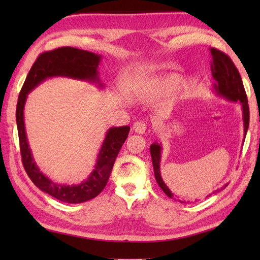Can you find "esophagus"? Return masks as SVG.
Returning a JSON list of instances; mask_svg holds the SVG:
<instances>
[{"label":"esophagus","mask_w":260,"mask_h":260,"mask_svg":"<svg viewBox=\"0 0 260 260\" xmlns=\"http://www.w3.org/2000/svg\"><path fill=\"white\" fill-rule=\"evenodd\" d=\"M146 128H147L146 123H145V121H142V120L136 121V123L133 125V129L139 134H145Z\"/></svg>","instance_id":"esophagus-1"}]
</instances>
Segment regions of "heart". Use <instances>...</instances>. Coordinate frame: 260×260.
<instances>
[{"label": "heart", "instance_id": "b5f03b06", "mask_svg": "<svg viewBox=\"0 0 260 260\" xmlns=\"http://www.w3.org/2000/svg\"><path fill=\"white\" fill-rule=\"evenodd\" d=\"M178 82H179V79L176 78V77H172V78H170V79L164 84L165 89H168V90L173 89V88H174L176 85H178Z\"/></svg>", "mask_w": 260, "mask_h": 260}]
</instances>
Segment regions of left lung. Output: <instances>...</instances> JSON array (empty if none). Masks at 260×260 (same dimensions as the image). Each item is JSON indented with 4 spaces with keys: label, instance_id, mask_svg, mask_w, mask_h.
I'll list each match as a JSON object with an SVG mask.
<instances>
[{
    "label": "left lung",
    "instance_id": "8db88e82",
    "mask_svg": "<svg viewBox=\"0 0 260 260\" xmlns=\"http://www.w3.org/2000/svg\"><path fill=\"white\" fill-rule=\"evenodd\" d=\"M213 62L211 64L212 76L215 80L214 89L217 90L219 95L233 102H240L242 105V113H244V126H245V135L247 133L248 126H249V105H248L247 93L245 90L244 84H242L241 77L238 69L230 59L228 54L218 50V49H211ZM151 156L154 168V175L159 187L169 198L174 199L175 196L170 191L167 184L164 183L159 172V159H161V146L157 143L151 145ZM227 186V184H225ZM224 189V186H223ZM217 192V191H215Z\"/></svg>",
    "mask_w": 260,
    "mask_h": 260
}]
</instances>
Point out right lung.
Listing matches in <instances>:
<instances>
[{"label":"right lung","mask_w":260,"mask_h":260,"mask_svg":"<svg viewBox=\"0 0 260 260\" xmlns=\"http://www.w3.org/2000/svg\"><path fill=\"white\" fill-rule=\"evenodd\" d=\"M101 56L73 47H61L39 54L26 76L16 104V124L22 164L26 174L39 189L67 203H81L96 198L106 186L115 159L128 136L129 127H113L108 131L98 155V161L89 178L80 185H58L46 178L33 162L26 141L23 108L26 95L48 77L67 76L78 79L98 81L97 67Z\"/></svg>","instance_id":"right-lung-1"}]
</instances>
